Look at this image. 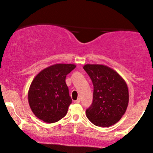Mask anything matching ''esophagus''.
Returning a JSON list of instances; mask_svg holds the SVG:
<instances>
[{
    "instance_id": "1",
    "label": "esophagus",
    "mask_w": 153,
    "mask_h": 153,
    "mask_svg": "<svg viewBox=\"0 0 153 153\" xmlns=\"http://www.w3.org/2000/svg\"><path fill=\"white\" fill-rule=\"evenodd\" d=\"M80 98H78V99H77L76 101H74V103H80Z\"/></svg>"
}]
</instances>
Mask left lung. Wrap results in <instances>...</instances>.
Here are the masks:
<instances>
[{
	"instance_id": "obj_1",
	"label": "left lung",
	"mask_w": 153,
	"mask_h": 153,
	"mask_svg": "<svg viewBox=\"0 0 153 153\" xmlns=\"http://www.w3.org/2000/svg\"><path fill=\"white\" fill-rule=\"evenodd\" d=\"M83 69L94 85L93 103L85 111L87 118L98 127H110L120 120L129 103L125 80L114 70L103 65L87 64Z\"/></svg>"
}]
</instances>
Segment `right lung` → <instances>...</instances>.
<instances>
[{
	"mask_svg": "<svg viewBox=\"0 0 153 153\" xmlns=\"http://www.w3.org/2000/svg\"><path fill=\"white\" fill-rule=\"evenodd\" d=\"M74 64H54L38 73L31 82L28 101L33 113L47 123H54L66 115L72 103L65 82Z\"/></svg>",
	"mask_w": 153,
	"mask_h": 153,
	"instance_id": "add662e5",
	"label": "right lung"
}]
</instances>
